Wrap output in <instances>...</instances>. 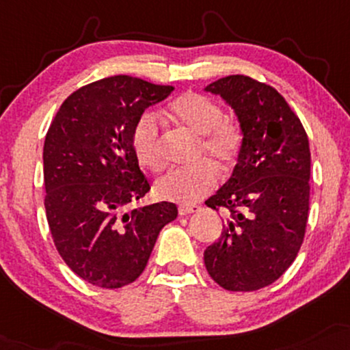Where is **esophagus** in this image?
Returning <instances> with one entry per match:
<instances>
[{
	"instance_id": "1",
	"label": "esophagus",
	"mask_w": 350,
	"mask_h": 350,
	"mask_svg": "<svg viewBox=\"0 0 350 350\" xmlns=\"http://www.w3.org/2000/svg\"><path fill=\"white\" fill-rule=\"evenodd\" d=\"M200 210L199 205H180L179 207V215H191V213Z\"/></svg>"
}]
</instances>
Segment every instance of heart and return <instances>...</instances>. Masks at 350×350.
<instances>
[{"label": "heart", "instance_id": "b5f03b06", "mask_svg": "<svg viewBox=\"0 0 350 350\" xmlns=\"http://www.w3.org/2000/svg\"><path fill=\"white\" fill-rule=\"evenodd\" d=\"M170 116L176 125L200 137V158H208L220 171H230L237 164L244 132L239 122L225 117L220 104L200 92L189 91L170 104ZM130 145L140 166L150 171L161 167V129L154 113L145 112L135 120ZM211 165L200 163L187 170L167 171L154 184V193L161 200L184 205L200 200L217 187L218 176Z\"/></svg>", "mask_w": 350, "mask_h": 350}]
</instances>
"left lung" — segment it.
Listing matches in <instances>:
<instances>
[{
	"label": "left lung",
	"instance_id": "obj_1",
	"mask_svg": "<svg viewBox=\"0 0 350 350\" xmlns=\"http://www.w3.org/2000/svg\"><path fill=\"white\" fill-rule=\"evenodd\" d=\"M205 90L234 109L244 132L233 174L205 202L230 215L221 237L204 252L205 267L225 290L254 292L292 266L305 238L308 135L284 96L266 83L231 75Z\"/></svg>",
	"mask_w": 350,
	"mask_h": 350
}]
</instances>
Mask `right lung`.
Masks as SVG:
<instances>
[{
	"label": "right lung",
	"mask_w": 350,
	"mask_h": 350,
	"mask_svg": "<svg viewBox=\"0 0 350 350\" xmlns=\"http://www.w3.org/2000/svg\"><path fill=\"white\" fill-rule=\"evenodd\" d=\"M170 84L117 75L63 100L44 143L45 213L58 254L96 287L120 288L145 271L159 231L178 217L172 202L129 210L150 191L130 135Z\"/></svg>",
	"instance_id": "right-lung-1"
}]
</instances>
